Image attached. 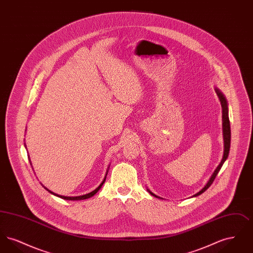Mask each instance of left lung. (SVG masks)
<instances>
[{"mask_svg":"<svg viewBox=\"0 0 253 253\" xmlns=\"http://www.w3.org/2000/svg\"><path fill=\"white\" fill-rule=\"evenodd\" d=\"M217 93V96L218 98L220 100V103H221V106H222V117H223V135H224V156L222 158V161L220 162V164L218 165V167L215 169L214 172L212 173L211 177L210 178L209 182L207 183V185L205 186L204 188L199 192V193L194 194L193 196H197V195H200L201 193H204L206 190H208L210 188V186L212 184V182L215 179L216 177L217 173L219 172L220 169L223 166L224 162L226 161V159L229 157V148H230V124H229V112H228V104H227V100L225 98V96L222 95L221 92H219V90L216 89L215 90ZM149 193H151L152 195L157 197V195H155L154 193H151L149 191Z\"/></svg>","mask_w":253,"mask_h":253,"instance_id":"left-lung-1","label":"left lung"}]
</instances>
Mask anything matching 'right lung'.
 Instances as JSON below:
<instances>
[{"label":"right lung","instance_id":"1","mask_svg":"<svg viewBox=\"0 0 253 253\" xmlns=\"http://www.w3.org/2000/svg\"><path fill=\"white\" fill-rule=\"evenodd\" d=\"M106 175H107V173H106ZM105 179H106V176L104 177V179L103 181L101 182V184L96 188V190H94L93 192H91V193H87V194H84V195H81V196H74V197H69V196H63V195H59V194H57V193H52V192H50L49 190H47L46 188V190L49 191L50 193H53V194H55V195H57V196H59L60 198H62V199H65V200H84V199H87V198H90V197H92L94 194H96L97 192H98V190L101 188V186L103 185V183L105 182Z\"/></svg>","mask_w":253,"mask_h":253}]
</instances>
